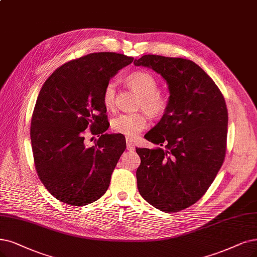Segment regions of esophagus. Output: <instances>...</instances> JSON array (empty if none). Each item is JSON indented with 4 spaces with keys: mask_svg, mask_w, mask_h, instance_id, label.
Segmentation results:
<instances>
[{
    "mask_svg": "<svg viewBox=\"0 0 257 257\" xmlns=\"http://www.w3.org/2000/svg\"><path fill=\"white\" fill-rule=\"evenodd\" d=\"M126 143H127V149L128 150H135V143L134 142H132L131 140H128L127 139V141H126Z\"/></svg>",
    "mask_w": 257,
    "mask_h": 257,
    "instance_id": "34e87169",
    "label": "esophagus"
}]
</instances>
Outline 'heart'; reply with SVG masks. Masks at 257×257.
<instances>
[{"instance_id": "b5f03b06", "label": "heart", "mask_w": 257, "mask_h": 257, "mask_svg": "<svg viewBox=\"0 0 257 257\" xmlns=\"http://www.w3.org/2000/svg\"><path fill=\"white\" fill-rule=\"evenodd\" d=\"M130 88L140 94L138 109L145 112L121 113L111 119V129L115 134L128 139L137 138L148 125V113L153 118L163 116L170 106V96L166 91L159 90V81L147 71H136L126 77ZM116 84L110 80L102 91V102L107 109H113L115 104Z\"/></svg>"}]
</instances>
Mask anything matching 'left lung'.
Instances as JSON below:
<instances>
[{
	"label": "left lung",
	"mask_w": 257,
	"mask_h": 257,
	"mask_svg": "<svg viewBox=\"0 0 257 257\" xmlns=\"http://www.w3.org/2000/svg\"><path fill=\"white\" fill-rule=\"evenodd\" d=\"M135 64L161 74L170 94L168 111L145 135L162 147L137 148L139 192L160 211L180 212L206 193L223 164L226 103L214 80L192 60L144 55Z\"/></svg>",
	"instance_id": "left-lung-1"
}]
</instances>
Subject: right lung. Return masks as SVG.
I'll return each instance as SVG.
<instances>
[{"instance_id":"add662e5","label":"right lung","mask_w":257,"mask_h":257,"mask_svg":"<svg viewBox=\"0 0 257 257\" xmlns=\"http://www.w3.org/2000/svg\"><path fill=\"white\" fill-rule=\"evenodd\" d=\"M132 57L92 53L65 62L45 80L35 104L31 141L38 177L56 199L72 206L92 203L107 192L126 149L109 128L102 102L104 85ZM100 134L88 148L84 130Z\"/></svg>"}]
</instances>
